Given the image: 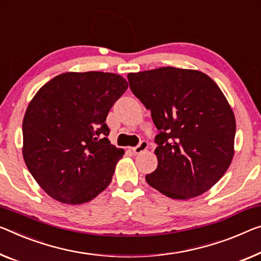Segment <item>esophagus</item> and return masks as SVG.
I'll list each match as a JSON object with an SVG mask.
<instances>
[{"mask_svg": "<svg viewBox=\"0 0 261 261\" xmlns=\"http://www.w3.org/2000/svg\"><path fill=\"white\" fill-rule=\"evenodd\" d=\"M147 148H148V143L146 141H141L138 144V146L132 148V150H133L134 154H140V153H142V151L146 150Z\"/></svg>", "mask_w": 261, "mask_h": 261, "instance_id": "obj_1", "label": "esophagus"}]
</instances>
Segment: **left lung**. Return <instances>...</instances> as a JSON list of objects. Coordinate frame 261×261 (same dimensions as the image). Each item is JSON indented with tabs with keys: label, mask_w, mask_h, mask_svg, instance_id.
<instances>
[{
	"label": "left lung",
	"mask_w": 261,
	"mask_h": 261,
	"mask_svg": "<svg viewBox=\"0 0 261 261\" xmlns=\"http://www.w3.org/2000/svg\"><path fill=\"white\" fill-rule=\"evenodd\" d=\"M160 133L158 168L146 181L174 199H189L217 183L234 154L236 119L217 84L197 70L160 67L128 73Z\"/></svg>",
	"instance_id": "8db88e82"
}]
</instances>
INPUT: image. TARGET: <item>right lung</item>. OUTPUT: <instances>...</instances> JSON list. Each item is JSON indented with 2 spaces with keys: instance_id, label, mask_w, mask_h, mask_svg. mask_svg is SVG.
<instances>
[{
  "instance_id": "1",
  "label": "right lung",
  "mask_w": 261,
  "mask_h": 261,
  "mask_svg": "<svg viewBox=\"0 0 261 261\" xmlns=\"http://www.w3.org/2000/svg\"><path fill=\"white\" fill-rule=\"evenodd\" d=\"M127 89L115 73L66 72L35 94L23 119V159L50 197L77 205L110 186L125 150L108 141L105 121Z\"/></svg>"
}]
</instances>
